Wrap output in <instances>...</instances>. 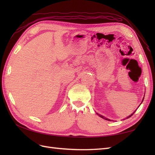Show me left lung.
Instances as JSON below:
<instances>
[{
  "mask_svg": "<svg viewBox=\"0 0 155 155\" xmlns=\"http://www.w3.org/2000/svg\"><path fill=\"white\" fill-rule=\"evenodd\" d=\"M144 94H145V93H144ZM144 97H143V100H142V102H141V103H143V100H144ZM141 103H140V104H141ZM139 106H140V105H139ZM139 107H138V108H139ZM137 110H134V112H133V113H132V114H130L129 115V116H128L126 118H130L131 116H133V114L134 113H135V111ZM98 115V116H99L100 117H101V118H104V119H105V120H109V121H111L110 119H108V118H106V117H104V116H103V115H101V114H98V113H97Z\"/></svg>",
  "mask_w": 155,
  "mask_h": 155,
  "instance_id": "1",
  "label": "left lung"
}]
</instances>
